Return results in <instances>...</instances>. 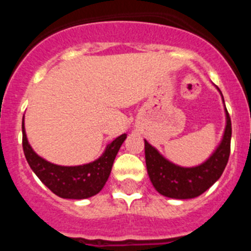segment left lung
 <instances>
[{"mask_svg":"<svg viewBox=\"0 0 251 251\" xmlns=\"http://www.w3.org/2000/svg\"><path fill=\"white\" fill-rule=\"evenodd\" d=\"M216 89L220 93L225 105L223 93L219 88ZM225 118V129L220 143L206 161L192 167H183L171 162L145 139L147 172L157 192L170 199L188 200L202 195L220 178L229 161L231 141V121L226 108Z\"/></svg>","mask_w":251,"mask_h":251,"instance_id":"1","label":"left lung"}]
</instances>
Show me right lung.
Listing matches in <instances>:
<instances>
[{
	"instance_id": "add662e5",
	"label": "right lung",
	"mask_w": 251,
	"mask_h": 251,
	"mask_svg": "<svg viewBox=\"0 0 251 251\" xmlns=\"http://www.w3.org/2000/svg\"><path fill=\"white\" fill-rule=\"evenodd\" d=\"M126 138L127 134L124 133L108 143L95 161L79 166H60L46 161L32 150L22 118V147L26 161L40 181L61 199L84 200L99 194L109 178L113 162Z\"/></svg>"
}]
</instances>
